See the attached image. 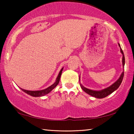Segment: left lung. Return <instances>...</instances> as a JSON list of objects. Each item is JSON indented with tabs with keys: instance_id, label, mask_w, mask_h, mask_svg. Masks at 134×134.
<instances>
[{
	"instance_id": "1",
	"label": "left lung",
	"mask_w": 134,
	"mask_h": 134,
	"mask_svg": "<svg viewBox=\"0 0 134 134\" xmlns=\"http://www.w3.org/2000/svg\"><path fill=\"white\" fill-rule=\"evenodd\" d=\"M119 44V46L120 47V49H121V53L123 55V58H122V64H123V67L124 68V65H125V57H124V52L122 51V48H121V46H120V44ZM124 70L122 73L121 74V76L119 78L118 80L116 82H115L112 85H111L108 88H106V89L100 90V91H94V90H90L88 89L87 88H86L85 87L81 85V87L84 91H85L86 93H87V94H89L90 95H91L92 96H93L94 97H96V98H99V99H102L103 98V97H105L106 96H108V95H109L110 94L112 93L115 90H116L119 87V86L121 85V84L122 81V80H123L124 78Z\"/></svg>"
}]
</instances>
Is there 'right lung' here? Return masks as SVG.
<instances>
[{
	"instance_id": "add662e5",
	"label": "right lung",
	"mask_w": 134,
	"mask_h": 134,
	"mask_svg": "<svg viewBox=\"0 0 134 134\" xmlns=\"http://www.w3.org/2000/svg\"><path fill=\"white\" fill-rule=\"evenodd\" d=\"M63 70V68H62V70H60V72H59L58 75L57 76V79H56L55 82L54 83L53 85H52L51 86H49V87H48V88H47V89L42 90H37V91H30V90H24L23 89H21H21L22 90V91L25 92L26 93L31 95V96H34V97H40V96H44V95L49 93L52 90L54 89V88H55L56 86L58 85V84L59 83V81H60V77H61V75H62Z\"/></svg>"
}]
</instances>
